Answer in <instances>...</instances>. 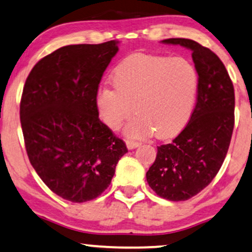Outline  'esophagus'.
<instances>
[{"label":"esophagus","instance_id":"34e87169","mask_svg":"<svg viewBox=\"0 0 252 252\" xmlns=\"http://www.w3.org/2000/svg\"><path fill=\"white\" fill-rule=\"evenodd\" d=\"M142 143L141 142H136V141H132V139H128L126 141V146H128L129 150H132L135 148H138L139 145H141Z\"/></svg>","mask_w":252,"mask_h":252}]
</instances>
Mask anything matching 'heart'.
<instances>
[{
    "instance_id": "b5f03b06",
    "label": "heart",
    "mask_w": 252,
    "mask_h": 252,
    "mask_svg": "<svg viewBox=\"0 0 252 252\" xmlns=\"http://www.w3.org/2000/svg\"><path fill=\"white\" fill-rule=\"evenodd\" d=\"M114 89L103 86L95 103L102 122L111 130L136 116L126 135L168 138L179 133L195 106L199 78L194 66L181 57L137 53L121 62L111 73Z\"/></svg>"
}]
</instances>
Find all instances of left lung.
Returning <instances> with one entry per match:
<instances>
[{"label": "left lung", "instance_id": "1", "mask_svg": "<svg viewBox=\"0 0 252 252\" xmlns=\"http://www.w3.org/2000/svg\"><path fill=\"white\" fill-rule=\"evenodd\" d=\"M163 43L192 51L199 87L189 123L170 144L157 146L146 180L160 197L185 201L206 189L223 164L235 124V92L223 63L208 47L185 38Z\"/></svg>", "mask_w": 252, "mask_h": 252}]
</instances>
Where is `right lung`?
I'll list each match as a JSON object with an SVG mask.
<instances>
[{"mask_svg":"<svg viewBox=\"0 0 252 252\" xmlns=\"http://www.w3.org/2000/svg\"><path fill=\"white\" fill-rule=\"evenodd\" d=\"M117 41L60 47L25 81L20 117L31 165L49 189L71 202L101 195L128 152L98 119L95 98Z\"/></svg>","mask_w":252,"mask_h":252,"instance_id":"right-lung-1","label":"right lung"}]
</instances>
